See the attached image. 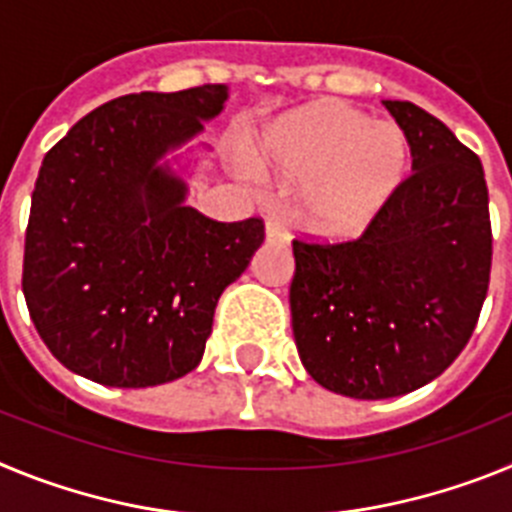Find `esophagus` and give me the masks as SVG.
I'll return each mask as SVG.
<instances>
[{
	"label": "esophagus",
	"mask_w": 512,
	"mask_h": 512,
	"mask_svg": "<svg viewBox=\"0 0 512 512\" xmlns=\"http://www.w3.org/2000/svg\"><path fill=\"white\" fill-rule=\"evenodd\" d=\"M287 241H289L287 228L279 225L277 220H269V223H266V243H269V246H287Z\"/></svg>",
	"instance_id": "esophagus-1"
}]
</instances>
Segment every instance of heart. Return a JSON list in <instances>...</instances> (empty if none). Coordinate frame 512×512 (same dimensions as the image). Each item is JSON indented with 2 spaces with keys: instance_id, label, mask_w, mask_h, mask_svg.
<instances>
[{
  "instance_id": "b5f03b06",
  "label": "heart",
  "mask_w": 512,
  "mask_h": 512,
  "mask_svg": "<svg viewBox=\"0 0 512 512\" xmlns=\"http://www.w3.org/2000/svg\"><path fill=\"white\" fill-rule=\"evenodd\" d=\"M271 171L302 184V212L325 238H354L405 182L408 140L343 102H318L282 117L261 143Z\"/></svg>"
}]
</instances>
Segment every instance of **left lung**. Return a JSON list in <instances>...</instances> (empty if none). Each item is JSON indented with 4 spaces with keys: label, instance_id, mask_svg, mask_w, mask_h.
<instances>
[{
    "label": "left lung",
    "instance_id": "1",
    "mask_svg": "<svg viewBox=\"0 0 512 512\" xmlns=\"http://www.w3.org/2000/svg\"><path fill=\"white\" fill-rule=\"evenodd\" d=\"M413 153L359 241L292 243V333L315 382L354 400L418 390L467 346L487 297L490 197L479 158L413 102L384 99Z\"/></svg>",
    "mask_w": 512,
    "mask_h": 512
}]
</instances>
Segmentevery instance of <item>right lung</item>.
Here are the masks:
<instances>
[{"mask_svg":"<svg viewBox=\"0 0 512 512\" xmlns=\"http://www.w3.org/2000/svg\"><path fill=\"white\" fill-rule=\"evenodd\" d=\"M225 84L102 104L45 153L25 233L22 292L66 369L107 387H156L202 361L228 284L264 223H217L187 205L205 122Z\"/></svg>","mask_w":512,"mask_h":512,"instance_id":"obj_1","label":"right lung"}]
</instances>
